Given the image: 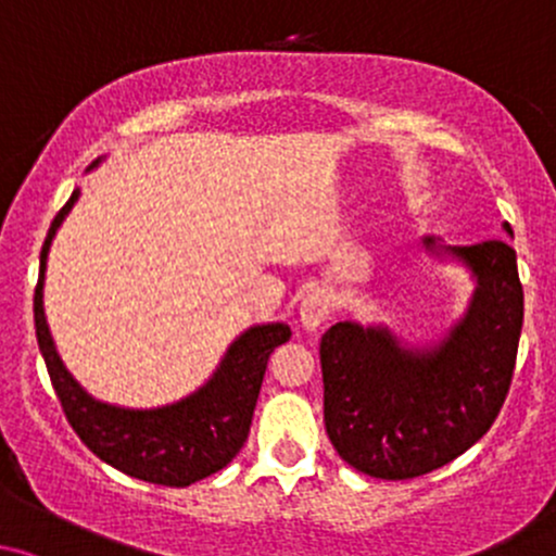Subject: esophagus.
<instances>
[{
	"mask_svg": "<svg viewBox=\"0 0 556 556\" xmlns=\"http://www.w3.org/2000/svg\"><path fill=\"white\" fill-rule=\"evenodd\" d=\"M329 318V300H326L320 291H313V294H307L305 300H302V307H300V320L302 326H305L307 331H316L324 326V320Z\"/></svg>",
	"mask_w": 556,
	"mask_h": 556,
	"instance_id": "esophagus-1",
	"label": "esophagus"
}]
</instances>
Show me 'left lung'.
Segmentation results:
<instances>
[{
	"label": "left lung",
	"mask_w": 556,
	"mask_h": 556,
	"mask_svg": "<svg viewBox=\"0 0 556 556\" xmlns=\"http://www.w3.org/2000/svg\"><path fill=\"white\" fill-rule=\"evenodd\" d=\"M508 236L511 227L503 225ZM477 278L466 316L431 348L388 326L340 320L320 337L324 422L342 460L375 479H415L477 444L511 388L525 294L506 240L437 249Z\"/></svg>",
	"instance_id": "left-lung-1"
}]
</instances>
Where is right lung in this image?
<instances>
[{
    "instance_id": "right-lung-1",
    "label": "right lung",
    "mask_w": 556,
    "mask_h": 556,
    "mask_svg": "<svg viewBox=\"0 0 556 556\" xmlns=\"http://www.w3.org/2000/svg\"><path fill=\"white\" fill-rule=\"evenodd\" d=\"M96 165L99 160L90 168ZM77 198L79 190H74L50 225L39 254V280L34 289L37 342L48 364L55 396L64 406L74 433L109 466L152 484L190 488L200 479L222 471L243 447L267 362L273 351L289 340L291 329L286 324H260L245 329L225 353L214 377L200 391L176 404L157 406V409H125V406L96 402L61 362L42 307L50 243Z\"/></svg>"
}]
</instances>
